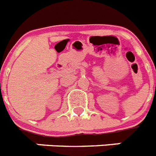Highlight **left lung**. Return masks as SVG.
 I'll list each match as a JSON object with an SVG mask.
<instances>
[{
	"label": "left lung",
	"mask_w": 156,
	"mask_h": 156,
	"mask_svg": "<svg viewBox=\"0 0 156 156\" xmlns=\"http://www.w3.org/2000/svg\"><path fill=\"white\" fill-rule=\"evenodd\" d=\"M155 84H156V83H155Z\"/></svg>",
	"instance_id": "obj_1"
}]
</instances>
